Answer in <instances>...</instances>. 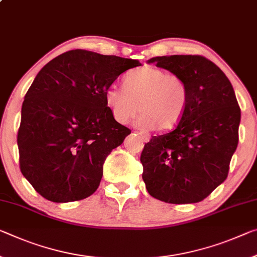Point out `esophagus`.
<instances>
[{
  "mask_svg": "<svg viewBox=\"0 0 257 257\" xmlns=\"http://www.w3.org/2000/svg\"><path fill=\"white\" fill-rule=\"evenodd\" d=\"M138 135L141 136L142 141L145 142V143H148V142L150 141V135L148 133H143V132H138Z\"/></svg>",
  "mask_w": 257,
  "mask_h": 257,
  "instance_id": "esophagus-1",
  "label": "esophagus"
}]
</instances>
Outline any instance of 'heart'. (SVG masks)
I'll use <instances>...</instances> for the list:
<instances>
[{
	"instance_id": "1",
	"label": "heart",
	"mask_w": 257,
	"mask_h": 257,
	"mask_svg": "<svg viewBox=\"0 0 257 257\" xmlns=\"http://www.w3.org/2000/svg\"><path fill=\"white\" fill-rule=\"evenodd\" d=\"M105 100L119 123H128L141 111L135 122L137 127L169 130L184 115L189 88L181 75L145 66L129 72L123 79V88L109 85Z\"/></svg>"
}]
</instances>
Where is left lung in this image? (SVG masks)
Here are the masks:
<instances>
[{"label": "left lung", "mask_w": 257, "mask_h": 257, "mask_svg": "<svg viewBox=\"0 0 257 257\" xmlns=\"http://www.w3.org/2000/svg\"><path fill=\"white\" fill-rule=\"evenodd\" d=\"M148 63L181 75L189 103L173 132L145 144L142 177L158 200L199 202L226 180L237 150L241 113L234 90L221 68L202 56L153 57Z\"/></svg>", "instance_id": "8db88e82"}]
</instances>
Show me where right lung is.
<instances>
[{"mask_svg": "<svg viewBox=\"0 0 257 257\" xmlns=\"http://www.w3.org/2000/svg\"><path fill=\"white\" fill-rule=\"evenodd\" d=\"M135 59L76 49L50 60L28 89L18 130L20 170L54 202L82 200L132 130L114 119L105 91Z\"/></svg>", "mask_w": 257, "mask_h": 257, "instance_id": "right-lung-1", "label": "right lung"}]
</instances>
